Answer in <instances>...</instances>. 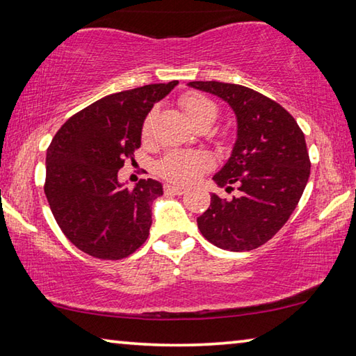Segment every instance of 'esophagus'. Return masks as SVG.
<instances>
[{"label":"esophagus","mask_w":356,"mask_h":356,"mask_svg":"<svg viewBox=\"0 0 356 356\" xmlns=\"http://www.w3.org/2000/svg\"><path fill=\"white\" fill-rule=\"evenodd\" d=\"M165 191L166 193H172V195H184L186 191L185 186H180V185H171V184H166L165 185Z\"/></svg>","instance_id":"esophagus-1"}]
</instances>
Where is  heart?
Wrapping results in <instances>:
<instances>
[{"instance_id": "obj_1", "label": "heart", "mask_w": 356, "mask_h": 356, "mask_svg": "<svg viewBox=\"0 0 356 356\" xmlns=\"http://www.w3.org/2000/svg\"><path fill=\"white\" fill-rule=\"evenodd\" d=\"M186 118L195 127H210L218 118V106L207 95L191 92L180 100ZM155 113H149L143 124V136L147 138L152 131ZM212 168V156L202 150H171L159 163V172L165 179L176 184H190L202 172Z\"/></svg>"}]
</instances>
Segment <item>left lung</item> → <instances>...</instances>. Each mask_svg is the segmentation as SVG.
<instances>
[{
    "label": "left lung",
    "instance_id": "8db88e82",
    "mask_svg": "<svg viewBox=\"0 0 356 356\" xmlns=\"http://www.w3.org/2000/svg\"><path fill=\"white\" fill-rule=\"evenodd\" d=\"M232 108L237 138L215 184L232 200L212 193L197 227L210 243L227 251H250L268 242L286 225L309 179L311 161L297 120L280 104L240 84L190 81Z\"/></svg>",
    "mask_w": 356,
    "mask_h": 356
}]
</instances>
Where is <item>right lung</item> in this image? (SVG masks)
<instances>
[{"label": "right lung", "mask_w": 356, "mask_h": 356, "mask_svg": "<svg viewBox=\"0 0 356 356\" xmlns=\"http://www.w3.org/2000/svg\"><path fill=\"white\" fill-rule=\"evenodd\" d=\"M177 84L106 95L74 114L47 149V201L64 236L86 254L118 261L146 242L163 186L141 179L130 190L118 172L141 146L149 111Z\"/></svg>", "instance_id": "obj_1"}]
</instances>
